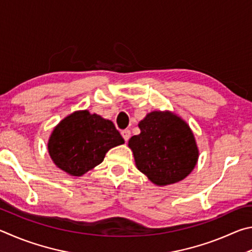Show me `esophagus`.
Masks as SVG:
<instances>
[{"label":"esophagus","instance_id":"34e87169","mask_svg":"<svg viewBox=\"0 0 252 252\" xmlns=\"http://www.w3.org/2000/svg\"><path fill=\"white\" fill-rule=\"evenodd\" d=\"M122 136H123V138L125 139V142H127V140L130 138V130L129 129L122 130Z\"/></svg>","mask_w":252,"mask_h":252}]
</instances>
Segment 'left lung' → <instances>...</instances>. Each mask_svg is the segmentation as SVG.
<instances>
[{
  "mask_svg": "<svg viewBox=\"0 0 252 252\" xmlns=\"http://www.w3.org/2000/svg\"><path fill=\"white\" fill-rule=\"evenodd\" d=\"M129 139L135 164L157 186L178 183L195 168L199 151L188 124L170 112L155 110L138 124Z\"/></svg>",
  "mask_w": 252,
  "mask_h": 252,
  "instance_id": "8db88e82",
  "label": "left lung"
}]
</instances>
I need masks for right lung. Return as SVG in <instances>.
I'll return each instance as SVG.
<instances>
[{
    "label": "right lung",
    "mask_w": 252,
    "mask_h": 252,
    "mask_svg": "<svg viewBox=\"0 0 252 252\" xmlns=\"http://www.w3.org/2000/svg\"><path fill=\"white\" fill-rule=\"evenodd\" d=\"M124 143L113 122L88 110H77L53 129L47 149L60 169L79 177L99 165L110 148Z\"/></svg>",
    "instance_id": "1"
}]
</instances>
